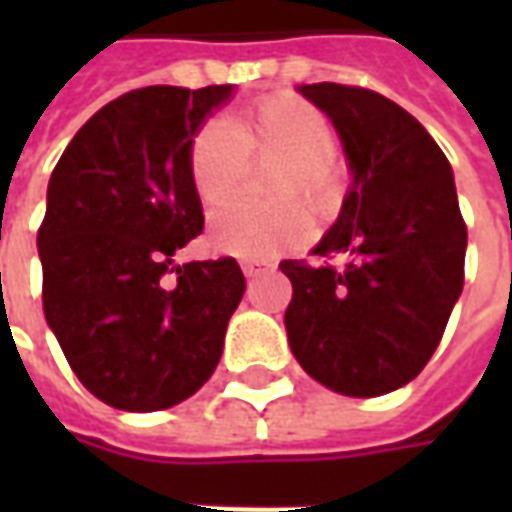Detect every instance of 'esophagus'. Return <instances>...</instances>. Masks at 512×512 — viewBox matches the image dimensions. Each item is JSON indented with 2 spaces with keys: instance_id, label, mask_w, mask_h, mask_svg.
<instances>
[{
  "instance_id": "obj_1",
  "label": "esophagus",
  "mask_w": 512,
  "mask_h": 512,
  "mask_svg": "<svg viewBox=\"0 0 512 512\" xmlns=\"http://www.w3.org/2000/svg\"><path fill=\"white\" fill-rule=\"evenodd\" d=\"M241 268H244L246 277H260V274H266V271H271L274 266H271L268 260H244Z\"/></svg>"
}]
</instances>
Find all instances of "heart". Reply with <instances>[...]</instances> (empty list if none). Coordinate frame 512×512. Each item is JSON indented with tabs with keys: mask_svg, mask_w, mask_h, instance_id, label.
Returning <instances> with one entry per match:
<instances>
[{
	"mask_svg": "<svg viewBox=\"0 0 512 512\" xmlns=\"http://www.w3.org/2000/svg\"><path fill=\"white\" fill-rule=\"evenodd\" d=\"M337 136L321 109L296 95H268L249 104L230 126L202 123L189 142V180L205 211H219L244 191L249 167L274 164L266 180L271 205H238L216 216V252L244 260H268L304 244L310 216L329 213L340 194Z\"/></svg>",
	"mask_w": 512,
	"mask_h": 512,
	"instance_id": "b5f03b06",
	"label": "heart"
}]
</instances>
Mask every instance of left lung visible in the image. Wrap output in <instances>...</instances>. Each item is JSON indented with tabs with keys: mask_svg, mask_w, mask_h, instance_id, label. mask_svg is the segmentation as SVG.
Here are the masks:
<instances>
[{
	"mask_svg": "<svg viewBox=\"0 0 512 512\" xmlns=\"http://www.w3.org/2000/svg\"><path fill=\"white\" fill-rule=\"evenodd\" d=\"M301 93L332 117L354 186L315 246L343 266L279 263L293 285L288 343L334 392L386 395L428 365L463 290L466 222L452 167L417 117L381 93L334 82Z\"/></svg>",
	"mask_w": 512,
	"mask_h": 512,
	"instance_id": "left-lung-1",
	"label": "left lung"
}]
</instances>
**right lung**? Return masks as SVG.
<instances>
[{"label":"right lung","mask_w":512,"mask_h":512,"mask_svg":"<svg viewBox=\"0 0 512 512\" xmlns=\"http://www.w3.org/2000/svg\"><path fill=\"white\" fill-rule=\"evenodd\" d=\"M230 84H153L98 109L51 172L38 230L43 312L62 354L98 400L161 411L219 365L244 296L235 257L175 266L205 227L189 142Z\"/></svg>","instance_id":"right-lung-1"}]
</instances>
